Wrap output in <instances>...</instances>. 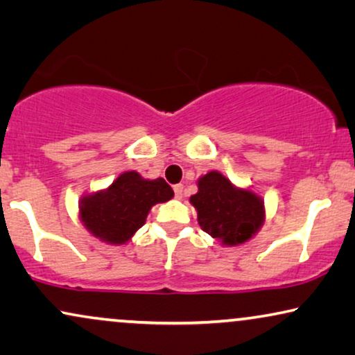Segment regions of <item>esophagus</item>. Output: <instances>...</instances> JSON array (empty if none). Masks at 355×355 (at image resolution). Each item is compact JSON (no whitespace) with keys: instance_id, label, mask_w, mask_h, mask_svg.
<instances>
[{"instance_id":"obj_1","label":"esophagus","mask_w":355,"mask_h":355,"mask_svg":"<svg viewBox=\"0 0 355 355\" xmlns=\"http://www.w3.org/2000/svg\"><path fill=\"white\" fill-rule=\"evenodd\" d=\"M173 191H175V196L182 198L183 196V185H182V183H180V185H175Z\"/></svg>"}]
</instances>
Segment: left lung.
<instances>
[{
	"instance_id": "obj_1",
	"label": "left lung",
	"mask_w": 355,
	"mask_h": 355,
	"mask_svg": "<svg viewBox=\"0 0 355 355\" xmlns=\"http://www.w3.org/2000/svg\"><path fill=\"white\" fill-rule=\"evenodd\" d=\"M190 201L196 207L201 229L225 245L247 242L264 219L261 198L248 190H237L219 172L206 173Z\"/></svg>"
}]
</instances>
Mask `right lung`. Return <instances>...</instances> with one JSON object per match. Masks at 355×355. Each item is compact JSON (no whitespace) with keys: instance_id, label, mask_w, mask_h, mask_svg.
I'll use <instances>...</instances> for the list:
<instances>
[{"instance_id":"right-lung-1","label":"right lung","mask_w":355,"mask_h":355,"mask_svg":"<svg viewBox=\"0 0 355 355\" xmlns=\"http://www.w3.org/2000/svg\"><path fill=\"white\" fill-rule=\"evenodd\" d=\"M172 196L173 190L164 178L144 180L138 172H125L108 190L84 198L81 219L103 242L125 243L144 225L150 207Z\"/></svg>"}]
</instances>
